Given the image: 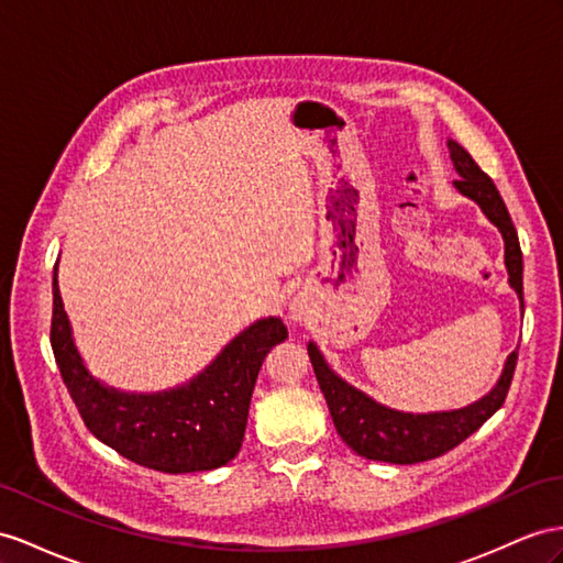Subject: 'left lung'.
I'll use <instances>...</instances> for the list:
<instances>
[{"instance_id":"obj_1","label":"left lung","mask_w":563,"mask_h":563,"mask_svg":"<svg viewBox=\"0 0 563 563\" xmlns=\"http://www.w3.org/2000/svg\"><path fill=\"white\" fill-rule=\"evenodd\" d=\"M446 147H450V156L459 173L454 187L464 197L473 199L489 223L499 228L504 238V264L509 271V285L521 299L523 309V254L507 205H504L493 178L481 170V166L473 162V156L459 142L446 140ZM307 350L338 435L358 456L387 461V464H419V461L435 459L464 442L471 432L478 430L504 405L518 358V350L511 352L493 390L464 409L405 413L380 405V401L356 390L347 380H342L325 364L323 354L313 342H309Z\"/></svg>"}]
</instances>
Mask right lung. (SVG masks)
Returning a JSON list of instances; mask_svg holds the SVG:
<instances>
[{
    "instance_id": "add662e5",
    "label": "right lung",
    "mask_w": 563,
    "mask_h": 563,
    "mask_svg": "<svg viewBox=\"0 0 563 563\" xmlns=\"http://www.w3.org/2000/svg\"><path fill=\"white\" fill-rule=\"evenodd\" d=\"M52 350L85 426L121 456L162 473H195L235 459L247 428L254 383L271 347L287 338L278 316L258 319L230 340L197 376L164 393H123L97 380L76 350L52 278Z\"/></svg>"
}]
</instances>
